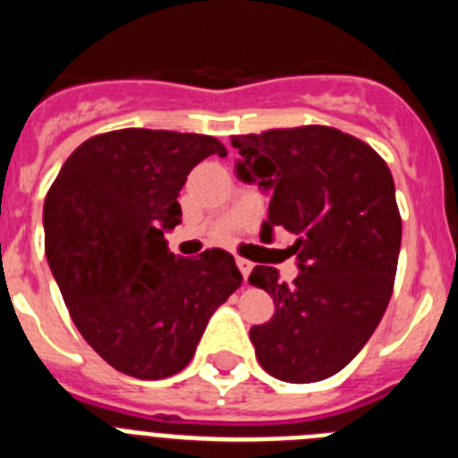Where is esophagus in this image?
<instances>
[{"instance_id":"esophagus-1","label":"esophagus","mask_w":458,"mask_h":458,"mask_svg":"<svg viewBox=\"0 0 458 458\" xmlns=\"http://www.w3.org/2000/svg\"><path fill=\"white\" fill-rule=\"evenodd\" d=\"M236 266H238V268H241L242 277L248 279L250 273H252V261H248V259H241V257H238V259H236Z\"/></svg>"}]
</instances>
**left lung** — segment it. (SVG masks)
Here are the masks:
<instances>
[{
  "instance_id": "obj_1",
  "label": "left lung",
  "mask_w": 458,
  "mask_h": 458,
  "mask_svg": "<svg viewBox=\"0 0 458 458\" xmlns=\"http://www.w3.org/2000/svg\"><path fill=\"white\" fill-rule=\"evenodd\" d=\"M236 172L270 190L261 241L293 233L286 252L301 273L286 284L257 266L250 284L273 295L275 314L250 339L270 376L317 383L349 365L390 302L402 248V216L386 160L330 125L236 135Z\"/></svg>"
}]
</instances>
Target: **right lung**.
<instances>
[{
	"label": "right lung",
	"mask_w": 458,
	"mask_h": 458,
	"mask_svg": "<svg viewBox=\"0 0 458 458\" xmlns=\"http://www.w3.org/2000/svg\"><path fill=\"white\" fill-rule=\"evenodd\" d=\"M208 156H226L210 135L123 128L80 144L47 190V264L80 335L121 374H179L241 286L229 252L183 259L165 241L188 174Z\"/></svg>",
	"instance_id": "obj_1"
}]
</instances>
